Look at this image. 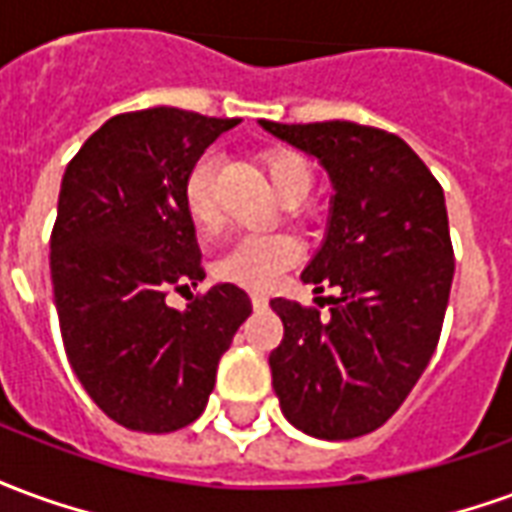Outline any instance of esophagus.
I'll list each match as a JSON object with an SVG mask.
<instances>
[{
  "mask_svg": "<svg viewBox=\"0 0 512 512\" xmlns=\"http://www.w3.org/2000/svg\"><path fill=\"white\" fill-rule=\"evenodd\" d=\"M252 307H255V310H263V307H268V299L263 293H252Z\"/></svg>",
  "mask_w": 512,
  "mask_h": 512,
  "instance_id": "1",
  "label": "esophagus"
}]
</instances>
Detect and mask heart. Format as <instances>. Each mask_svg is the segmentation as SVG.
I'll use <instances>...</instances> for the list:
<instances>
[{"label":"heart","instance_id":"b5f03b06","mask_svg":"<svg viewBox=\"0 0 512 512\" xmlns=\"http://www.w3.org/2000/svg\"><path fill=\"white\" fill-rule=\"evenodd\" d=\"M268 178L279 191V197L304 200L312 189V167L307 158L277 147L263 156ZM183 205L194 222V227L205 235H213L222 227V211L216 202V158L211 153L200 156L183 178ZM301 257V246L296 238L285 233H249L241 235L227 252H224L213 274L222 282H233L249 290H266L277 282L290 266H296Z\"/></svg>","mask_w":512,"mask_h":512}]
</instances>
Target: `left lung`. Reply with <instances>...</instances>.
<instances>
[{
    "instance_id": "left-lung-1",
    "label": "left lung",
    "mask_w": 512,
    "mask_h": 512,
    "mask_svg": "<svg viewBox=\"0 0 512 512\" xmlns=\"http://www.w3.org/2000/svg\"><path fill=\"white\" fill-rule=\"evenodd\" d=\"M260 126L318 158L332 178L326 241L301 279L321 293L340 288L326 315L271 299L285 326L268 356L274 392L290 425L315 439H356L395 414L439 345L455 274L444 191L381 128Z\"/></svg>"
}]
</instances>
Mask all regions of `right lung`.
<instances>
[{
  "instance_id": "add662e5",
  "label": "right lung",
  "mask_w": 512,
  "mask_h": 512,
  "mask_svg": "<svg viewBox=\"0 0 512 512\" xmlns=\"http://www.w3.org/2000/svg\"><path fill=\"white\" fill-rule=\"evenodd\" d=\"M238 123L172 106L115 115L62 175L51 230L62 343L95 406L128 430L172 433L200 417L252 312L230 282L183 312L167 304L205 279L183 178Z\"/></svg>"
}]
</instances>
